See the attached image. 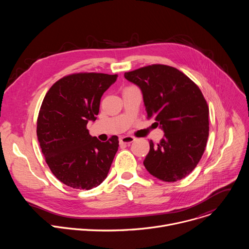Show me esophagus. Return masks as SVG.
<instances>
[{
  "label": "esophagus",
  "mask_w": 249,
  "mask_h": 249,
  "mask_svg": "<svg viewBox=\"0 0 249 249\" xmlns=\"http://www.w3.org/2000/svg\"><path fill=\"white\" fill-rule=\"evenodd\" d=\"M136 139L132 136H123L119 139V143L121 145H130L131 143H133V142L135 141Z\"/></svg>",
  "instance_id": "obj_1"
}]
</instances>
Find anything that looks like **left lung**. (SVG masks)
Masks as SVG:
<instances>
[{"instance_id": "left-lung-1", "label": "left lung", "mask_w": 249, "mask_h": 249, "mask_svg": "<svg viewBox=\"0 0 249 249\" xmlns=\"http://www.w3.org/2000/svg\"><path fill=\"white\" fill-rule=\"evenodd\" d=\"M124 77L143 93L148 118L164 132L158 145L150 141L144 165L157 178L174 182L200 161L209 137V107L198 86L179 70L151 65Z\"/></svg>"}]
</instances>
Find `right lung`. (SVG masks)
Wrapping results in <instances>:
<instances>
[{
	"mask_svg": "<svg viewBox=\"0 0 249 249\" xmlns=\"http://www.w3.org/2000/svg\"><path fill=\"white\" fill-rule=\"evenodd\" d=\"M117 75L78 73L57 81L47 91L37 118L42 154L57 178L76 189L98 186L108 174L118 150V137L107 142L87 129L99 112L100 98Z\"/></svg>",
	"mask_w": 249,
	"mask_h": 249,
	"instance_id": "1",
	"label": "right lung"
}]
</instances>
